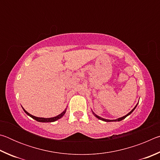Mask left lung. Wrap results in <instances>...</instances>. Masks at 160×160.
Listing matches in <instances>:
<instances>
[{"label": "left lung", "mask_w": 160, "mask_h": 160, "mask_svg": "<svg viewBox=\"0 0 160 160\" xmlns=\"http://www.w3.org/2000/svg\"><path fill=\"white\" fill-rule=\"evenodd\" d=\"M138 104H136V106H135L133 109H132L131 112H130L128 114H126V116H123V117H121V118H117V119H115V120H109V119H105V118H102V117H100V116H97V114H95V113H94V112L93 111H92V113L94 114V116H95V117H97V118H99V120H102V121H106V122H111V121H122L123 119H124L126 117H127V116H129L130 114H131V113L133 112V111L135 110V108H136V107H137V105H138Z\"/></svg>", "instance_id": "obj_1"}]
</instances>
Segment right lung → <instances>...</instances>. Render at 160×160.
Here are the masks:
<instances>
[{
	"label": "right lung",
	"instance_id": "1",
	"mask_svg": "<svg viewBox=\"0 0 160 160\" xmlns=\"http://www.w3.org/2000/svg\"><path fill=\"white\" fill-rule=\"evenodd\" d=\"M23 109V108H22ZM66 109H65L63 112H62L61 113H60V114L55 116V117H52V118H40V117H37V116H32V114H30V113H28V112H27L26 110H25L23 109L24 112H25L27 114H28V116H30V117H32L33 119H34V120H36L37 121H39V122H43V123H48V122H54V121H57L58 120L59 118H62L63 116V115L65 114V113H66Z\"/></svg>",
	"mask_w": 160,
	"mask_h": 160
}]
</instances>
